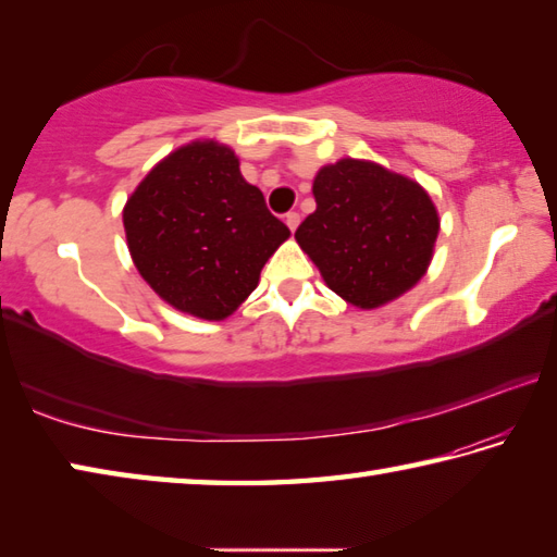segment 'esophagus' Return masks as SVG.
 I'll return each mask as SVG.
<instances>
[{
	"label": "esophagus",
	"instance_id": "34e87169",
	"mask_svg": "<svg viewBox=\"0 0 557 557\" xmlns=\"http://www.w3.org/2000/svg\"><path fill=\"white\" fill-rule=\"evenodd\" d=\"M285 223H287V228H289L292 233H295L297 225H299V213H297V211L285 213Z\"/></svg>",
	"mask_w": 557,
	"mask_h": 557
}]
</instances>
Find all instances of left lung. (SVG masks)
Here are the masks:
<instances>
[{
  "label": "left lung",
  "instance_id": "left-lung-1",
  "mask_svg": "<svg viewBox=\"0 0 557 557\" xmlns=\"http://www.w3.org/2000/svg\"><path fill=\"white\" fill-rule=\"evenodd\" d=\"M317 211L295 233L326 287L358 309H379L412 289L435 252L440 215L412 178L366 159L317 172Z\"/></svg>",
  "mask_w": 557,
  "mask_h": 557
}]
</instances>
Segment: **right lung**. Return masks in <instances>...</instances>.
<instances>
[{"label":"right lung","mask_w":557,"mask_h":557,"mask_svg":"<svg viewBox=\"0 0 557 557\" xmlns=\"http://www.w3.org/2000/svg\"><path fill=\"white\" fill-rule=\"evenodd\" d=\"M139 275L166 305L221 322L258 287L289 228L228 145L196 139L152 166L122 209Z\"/></svg>","instance_id":"add662e5"}]
</instances>
